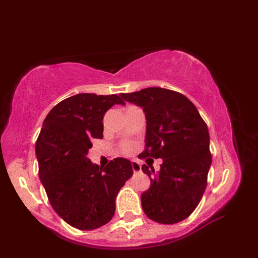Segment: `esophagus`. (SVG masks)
Instances as JSON below:
<instances>
[{"label":"esophagus","instance_id":"34e87169","mask_svg":"<svg viewBox=\"0 0 258 258\" xmlns=\"http://www.w3.org/2000/svg\"><path fill=\"white\" fill-rule=\"evenodd\" d=\"M132 167H133L134 172H140L141 171V166L137 161H132Z\"/></svg>","mask_w":258,"mask_h":258}]
</instances>
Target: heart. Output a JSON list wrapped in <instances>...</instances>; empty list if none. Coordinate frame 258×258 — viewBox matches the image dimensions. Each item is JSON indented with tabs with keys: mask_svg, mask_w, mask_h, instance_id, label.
I'll return each mask as SVG.
<instances>
[{
	"mask_svg": "<svg viewBox=\"0 0 258 258\" xmlns=\"http://www.w3.org/2000/svg\"><path fill=\"white\" fill-rule=\"evenodd\" d=\"M133 148H134V145L131 142H125L123 145H122V151L127 154L133 151Z\"/></svg>",
	"mask_w": 258,
	"mask_h": 258,
	"instance_id": "obj_1",
	"label": "heart"
}]
</instances>
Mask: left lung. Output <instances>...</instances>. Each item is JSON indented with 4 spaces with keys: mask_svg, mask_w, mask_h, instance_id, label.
<instances>
[{
    "mask_svg": "<svg viewBox=\"0 0 258 258\" xmlns=\"http://www.w3.org/2000/svg\"><path fill=\"white\" fill-rule=\"evenodd\" d=\"M120 96L145 114V150L139 158L163 160L158 172L142 165L151 179L141 196L143 211L160 224L179 223L194 212L207 186L211 154L205 121L178 92L153 87Z\"/></svg>",
    "mask_w": 258,
    "mask_h": 258,
    "instance_id": "left-lung-1",
    "label": "left lung"
}]
</instances>
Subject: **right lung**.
Wrapping results in <instances>:
<instances>
[{
	"label": "right lung",
	"instance_id": "add662e5",
	"mask_svg": "<svg viewBox=\"0 0 258 258\" xmlns=\"http://www.w3.org/2000/svg\"><path fill=\"white\" fill-rule=\"evenodd\" d=\"M124 105L117 95L83 93L54 106L44 120L35 144L38 175L52 208L79 230L111 221L120 188L132 177V163L112 160L104 168L87 157L93 139L103 138L104 113Z\"/></svg>",
	"mask_w": 258,
	"mask_h": 258
}]
</instances>
